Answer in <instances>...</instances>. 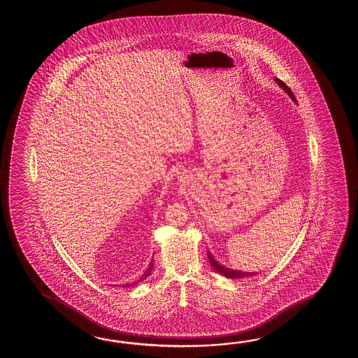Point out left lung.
<instances>
[{
	"label": "left lung",
	"instance_id": "8db88e82",
	"mask_svg": "<svg viewBox=\"0 0 358 358\" xmlns=\"http://www.w3.org/2000/svg\"><path fill=\"white\" fill-rule=\"evenodd\" d=\"M275 82L279 84V87L282 88V91L285 92L288 96H289L290 99L294 102V103H297V99L294 97V94L292 93V91L289 90V87L285 83H282L280 79H275ZM207 257H208V261H210V265L213 267V270L216 271V273H219V274L222 275V276H225V278H229V279H243V278H251V276H255V275L259 274V273H245V271H241V270H233V268H229V267L224 266V265H221L219 264L215 257H213V255L210 253V251H207Z\"/></svg>",
	"mask_w": 358,
	"mask_h": 358
}]
</instances>
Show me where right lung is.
<instances>
[{
    "mask_svg": "<svg viewBox=\"0 0 358 358\" xmlns=\"http://www.w3.org/2000/svg\"><path fill=\"white\" fill-rule=\"evenodd\" d=\"M153 268V259L152 261H151V264H150V266L147 267V270L145 271V274L142 275L141 278H139V280H137L136 282H133V284H122V288H129V287H131V285H136V284H138V282H143V280H145L150 275H151V271H152Z\"/></svg>",
    "mask_w": 358,
    "mask_h": 358,
    "instance_id": "right-lung-1",
    "label": "right lung"
}]
</instances>
